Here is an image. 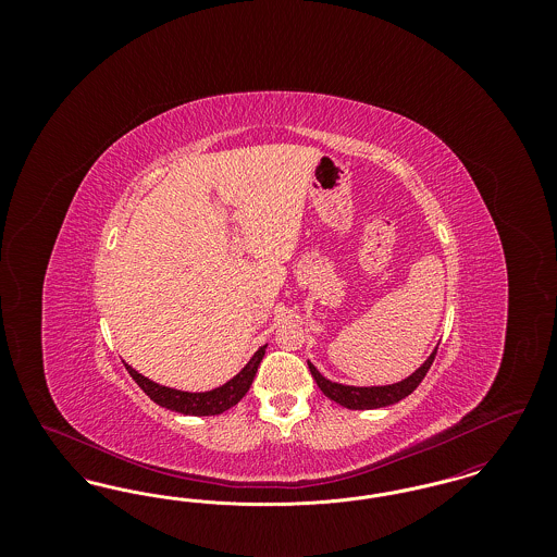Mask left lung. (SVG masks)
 <instances>
[{
  "label": "left lung",
  "instance_id": "1",
  "mask_svg": "<svg viewBox=\"0 0 557 557\" xmlns=\"http://www.w3.org/2000/svg\"><path fill=\"white\" fill-rule=\"evenodd\" d=\"M436 348L430 352V357L409 377L395 382V384H386V386H348V384H338V382H332L325 375H321L318 368L311 361H307V363H309L311 375L315 377V382H318V386L325 397L336 400L338 405H343L346 409L363 411V409L388 407V405L398 403L400 398L409 397L420 386V382L424 380L425 373H428L434 357H436Z\"/></svg>",
  "mask_w": 557,
  "mask_h": 557
}]
</instances>
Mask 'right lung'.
Listing matches in <instances>:
<instances>
[{"instance_id":"add662e5","label":"right lung","mask_w":557,"mask_h":557,"mask_svg":"<svg viewBox=\"0 0 557 557\" xmlns=\"http://www.w3.org/2000/svg\"><path fill=\"white\" fill-rule=\"evenodd\" d=\"M267 345L261 346L250 361L242 368V370L223 386L212 388L207 393H186V391H177V388H169L152 382L150 377L141 375L139 371L133 370L132 366L125 363V368L129 371L133 380L137 382V386L152 398L157 405L171 409L175 413H184V416H219L223 411H227L230 407H234L239 403V398L244 397L257 375L259 363L265 357Z\"/></svg>"}]
</instances>
